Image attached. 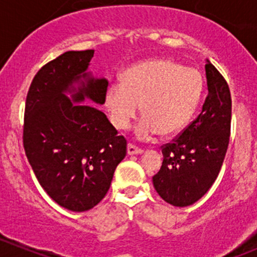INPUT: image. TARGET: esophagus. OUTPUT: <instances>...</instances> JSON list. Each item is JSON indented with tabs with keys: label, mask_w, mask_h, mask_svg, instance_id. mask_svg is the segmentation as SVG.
Segmentation results:
<instances>
[{
	"label": "esophagus",
	"mask_w": 257,
	"mask_h": 257,
	"mask_svg": "<svg viewBox=\"0 0 257 257\" xmlns=\"http://www.w3.org/2000/svg\"><path fill=\"white\" fill-rule=\"evenodd\" d=\"M141 153H143V149L138 148V147L134 146V144H132V143L128 144V154H129V156H133V154H141Z\"/></svg>",
	"instance_id": "34e87169"
}]
</instances>
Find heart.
Returning a JSON list of instances; mask_svg holds the SVG:
<instances>
[{
    "instance_id": "heart-1",
    "label": "heart",
    "mask_w": 257,
    "mask_h": 257,
    "mask_svg": "<svg viewBox=\"0 0 257 257\" xmlns=\"http://www.w3.org/2000/svg\"><path fill=\"white\" fill-rule=\"evenodd\" d=\"M203 91V79L195 68L168 59H151L136 64L123 74V80L111 83L105 104L111 123L126 129L139 111L144 118L137 136L149 139L156 134L178 133L191 120Z\"/></svg>"
}]
</instances>
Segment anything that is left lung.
I'll return each instance as SVG.
<instances>
[{
    "label": "left lung",
    "mask_w": 257,
    "mask_h": 257,
    "mask_svg": "<svg viewBox=\"0 0 257 257\" xmlns=\"http://www.w3.org/2000/svg\"><path fill=\"white\" fill-rule=\"evenodd\" d=\"M208 95L200 115L171 143L162 146L163 162L153 184L166 202L186 207L211 188L222 167L231 133L227 81L207 60Z\"/></svg>",
    "instance_id": "left-lung-1"
}]
</instances>
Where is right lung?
Returning <instances> with one entry per match:
<instances>
[{
	"mask_svg": "<svg viewBox=\"0 0 257 257\" xmlns=\"http://www.w3.org/2000/svg\"><path fill=\"white\" fill-rule=\"evenodd\" d=\"M94 50L66 51L45 64L26 96L24 148L37 181L61 207L84 212L98 205L110 187L114 171L126 154L103 111L73 104L65 91L78 90L74 101L105 103L106 79L86 73Z\"/></svg>",
	"mask_w": 257,
	"mask_h": 257,
	"instance_id": "right-lung-1",
	"label": "right lung"
}]
</instances>
